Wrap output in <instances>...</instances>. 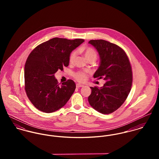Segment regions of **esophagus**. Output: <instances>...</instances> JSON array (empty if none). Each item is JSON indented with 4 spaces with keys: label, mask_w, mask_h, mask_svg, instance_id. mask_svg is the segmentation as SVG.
Returning <instances> with one entry per match:
<instances>
[{
    "label": "esophagus",
    "mask_w": 159,
    "mask_h": 159,
    "mask_svg": "<svg viewBox=\"0 0 159 159\" xmlns=\"http://www.w3.org/2000/svg\"><path fill=\"white\" fill-rule=\"evenodd\" d=\"M76 88H82V87H83L84 86L83 85V84H76Z\"/></svg>",
    "instance_id": "1"
}]
</instances>
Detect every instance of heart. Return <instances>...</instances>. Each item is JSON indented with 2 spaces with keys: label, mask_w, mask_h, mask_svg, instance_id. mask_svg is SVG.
<instances>
[{
  "label": "heart",
  "mask_w": 159,
  "mask_h": 159,
  "mask_svg": "<svg viewBox=\"0 0 159 159\" xmlns=\"http://www.w3.org/2000/svg\"><path fill=\"white\" fill-rule=\"evenodd\" d=\"M84 54L87 60H89L91 59H93L95 60L97 58V52L93 48H90V47L86 48L84 49ZM76 56V51H73L70 53V54L69 56V58H68L69 62L70 64L73 63V62L75 60ZM73 77L76 80H78V81H80V82L84 81L87 78V75L85 73L81 72V71L76 72V73H73Z\"/></svg>",
  "instance_id": "heart-1"
}]
</instances>
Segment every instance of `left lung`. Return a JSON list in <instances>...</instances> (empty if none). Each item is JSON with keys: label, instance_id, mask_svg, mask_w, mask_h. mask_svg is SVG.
I'll return each instance as SVG.
<instances>
[{"label": "left lung", "instance_id": "left-lung-1", "mask_svg": "<svg viewBox=\"0 0 159 159\" xmlns=\"http://www.w3.org/2000/svg\"><path fill=\"white\" fill-rule=\"evenodd\" d=\"M89 43L95 48L100 59L93 78L107 81L100 88L91 87L89 103L100 113H113L124 103L131 90L133 76L129 59L120 47L108 41L91 40Z\"/></svg>", "mask_w": 159, "mask_h": 159}]
</instances>
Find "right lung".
<instances>
[{
  "label": "right lung",
  "instance_id": "1",
  "mask_svg": "<svg viewBox=\"0 0 159 159\" xmlns=\"http://www.w3.org/2000/svg\"><path fill=\"white\" fill-rule=\"evenodd\" d=\"M84 42L56 37L37 46L29 55L24 67L25 91L39 110L52 113L68 102L76 84L68 80L59 86L54 74L68 67L71 52Z\"/></svg>",
  "mask_w": 159,
  "mask_h": 159
}]
</instances>
